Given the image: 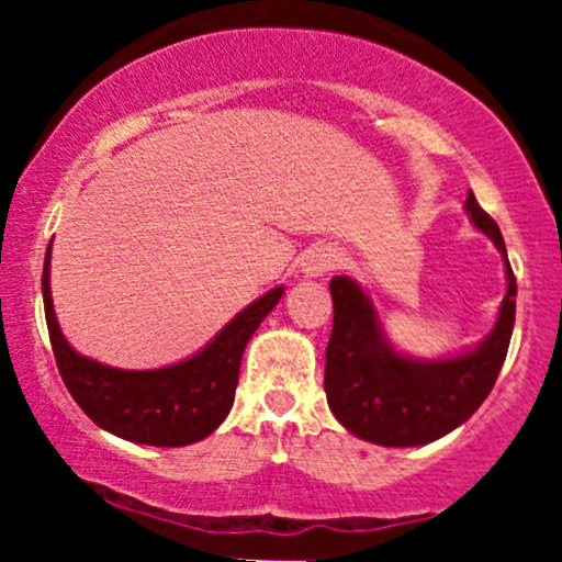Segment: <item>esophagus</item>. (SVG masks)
Wrapping results in <instances>:
<instances>
[{"instance_id": "esophagus-1", "label": "esophagus", "mask_w": 562, "mask_h": 562, "mask_svg": "<svg viewBox=\"0 0 562 562\" xmlns=\"http://www.w3.org/2000/svg\"><path fill=\"white\" fill-rule=\"evenodd\" d=\"M338 267V254L333 248H325V245H317V248H308L301 259V272L303 277H322L330 269Z\"/></svg>"}]
</instances>
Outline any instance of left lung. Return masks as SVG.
I'll return each mask as SVG.
<instances>
[{
    "instance_id": "8db88e82",
    "label": "left lung",
    "mask_w": 562,
    "mask_h": 562,
    "mask_svg": "<svg viewBox=\"0 0 562 562\" xmlns=\"http://www.w3.org/2000/svg\"><path fill=\"white\" fill-rule=\"evenodd\" d=\"M465 211L473 227L496 245L507 277L492 333L479 346L443 359L406 357L385 338L367 290L346 274L330 280L335 317L325 393L348 434L380 447H423L460 428L492 393L513 338L518 285L502 232L473 192H468Z\"/></svg>"
}]
</instances>
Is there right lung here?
Wrapping results in <instances>:
<instances>
[{
  "label": "right lung",
  "instance_id": "add662e5",
  "mask_svg": "<svg viewBox=\"0 0 562 562\" xmlns=\"http://www.w3.org/2000/svg\"><path fill=\"white\" fill-rule=\"evenodd\" d=\"M49 259L53 248L44 256L42 274L49 340L63 383L89 420L108 434L147 447H187L214 434L235 402L245 346L285 288L269 290L248 303L190 359L160 370H119L81 357L66 340L55 317Z\"/></svg>",
  "mask_w": 562,
  "mask_h": 562
}]
</instances>
